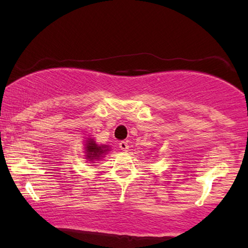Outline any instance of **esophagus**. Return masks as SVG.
Returning <instances> with one entry per match:
<instances>
[{"mask_svg":"<svg viewBox=\"0 0 248 248\" xmlns=\"http://www.w3.org/2000/svg\"><path fill=\"white\" fill-rule=\"evenodd\" d=\"M118 145H120V148H121V150H122V151H125V152H126V151L128 150V144H127V142H125V141H121L120 143H118Z\"/></svg>","mask_w":248,"mask_h":248,"instance_id":"obj_1","label":"esophagus"}]
</instances>
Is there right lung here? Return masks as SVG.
Instances as JSON below:
<instances>
[{"label":"right lung","instance_id":"1","mask_svg":"<svg viewBox=\"0 0 248 248\" xmlns=\"http://www.w3.org/2000/svg\"><path fill=\"white\" fill-rule=\"evenodd\" d=\"M84 152H86V158L88 161H91L93 164V161H97L105 157V155L109 151V147L108 145H98L94 142L93 139H88L86 147H84Z\"/></svg>","mask_w":248,"mask_h":248}]
</instances>
